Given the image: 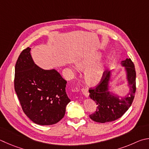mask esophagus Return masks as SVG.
I'll use <instances>...</instances> for the list:
<instances>
[{
  "instance_id": "obj_1",
  "label": "esophagus",
  "mask_w": 149,
  "mask_h": 149,
  "mask_svg": "<svg viewBox=\"0 0 149 149\" xmlns=\"http://www.w3.org/2000/svg\"><path fill=\"white\" fill-rule=\"evenodd\" d=\"M81 92H82V93L84 94V95H85V96L88 97L89 96V93H88V91L86 88H82Z\"/></svg>"
}]
</instances>
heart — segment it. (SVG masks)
<instances>
[{
	"label": "heart",
	"mask_w": 149,
	"mask_h": 149,
	"mask_svg": "<svg viewBox=\"0 0 149 149\" xmlns=\"http://www.w3.org/2000/svg\"><path fill=\"white\" fill-rule=\"evenodd\" d=\"M96 58H92L91 60H85L79 62L77 64V67L80 70H85L96 61ZM104 68L101 64H98L86 70L85 73V79L86 83L90 85H95L101 80Z\"/></svg>",
	"instance_id": "1"
}]
</instances>
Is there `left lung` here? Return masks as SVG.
I'll list each match as a JSON object with an SVG mask.
<instances>
[{
  "instance_id": "1",
  "label": "left lung",
  "mask_w": 149,
  "mask_h": 149,
  "mask_svg": "<svg viewBox=\"0 0 149 149\" xmlns=\"http://www.w3.org/2000/svg\"><path fill=\"white\" fill-rule=\"evenodd\" d=\"M122 64L126 67L128 84L130 86V93L125 98L120 100L108 92L110 73L106 70L103 73L102 79L97 85L88 90L90 93L89 96L96 102L97 105L96 111L89 117L97 123H109L120 118L134 101L136 91V72L134 64L130 58H126L122 62Z\"/></svg>"
}]
</instances>
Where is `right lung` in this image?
<instances>
[{
    "instance_id": "obj_1",
    "label": "right lung",
    "mask_w": 149,
    "mask_h": 149,
    "mask_svg": "<svg viewBox=\"0 0 149 149\" xmlns=\"http://www.w3.org/2000/svg\"><path fill=\"white\" fill-rule=\"evenodd\" d=\"M31 48L22 51L15 66L14 88L23 112L34 123L52 125L64 117L70 102L67 81L55 70H45L32 61Z\"/></svg>"
}]
</instances>
